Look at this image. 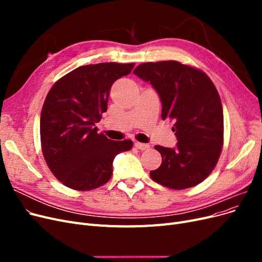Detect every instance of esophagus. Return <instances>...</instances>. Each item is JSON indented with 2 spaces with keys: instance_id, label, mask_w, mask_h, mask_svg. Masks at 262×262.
<instances>
[{
  "instance_id": "obj_1",
  "label": "esophagus",
  "mask_w": 262,
  "mask_h": 262,
  "mask_svg": "<svg viewBox=\"0 0 262 262\" xmlns=\"http://www.w3.org/2000/svg\"><path fill=\"white\" fill-rule=\"evenodd\" d=\"M134 145H136V147L139 148V149H141V150H144V149L149 148V144L141 143V142H136V143H134Z\"/></svg>"
}]
</instances>
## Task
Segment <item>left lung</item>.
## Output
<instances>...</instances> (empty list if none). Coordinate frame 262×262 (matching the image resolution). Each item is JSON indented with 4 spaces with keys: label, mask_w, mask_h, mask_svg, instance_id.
<instances>
[{
    "label": "left lung",
    "mask_w": 262,
    "mask_h": 262,
    "mask_svg": "<svg viewBox=\"0 0 262 262\" xmlns=\"http://www.w3.org/2000/svg\"><path fill=\"white\" fill-rule=\"evenodd\" d=\"M133 73L154 87L162 119L173 121L176 147L156 145L162 165L149 172L157 184L182 190L200 184L215 167L224 139L220 95L203 71L177 61L142 63Z\"/></svg>",
    "instance_id": "left-lung-1"
}]
</instances>
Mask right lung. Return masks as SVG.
Instances as JSON below:
<instances>
[{
	"label": "right lung",
	"instance_id": "1",
	"mask_svg": "<svg viewBox=\"0 0 262 262\" xmlns=\"http://www.w3.org/2000/svg\"><path fill=\"white\" fill-rule=\"evenodd\" d=\"M134 63H98L77 68L51 87L40 116L41 149L63 185L80 191L112 178L114 158L132 148L131 140H109L96 123L107 112L110 89L131 73Z\"/></svg>",
	"mask_w": 262,
	"mask_h": 262
}]
</instances>
